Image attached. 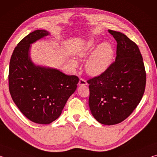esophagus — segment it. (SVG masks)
<instances>
[{"label": "esophagus", "instance_id": "1", "mask_svg": "<svg viewBox=\"0 0 157 157\" xmlns=\"http://www.w3.org/2000/svg\"><path fill=\"white\" fill-rule=\"evenodd\" d=\"M78 84L79 85V86H84V85H86L87 84V82H86V80H85L84 79L80 78V79H79V80Z\"/></svg>", "mask_w": 157, "mask_h": 157}]
</instances>
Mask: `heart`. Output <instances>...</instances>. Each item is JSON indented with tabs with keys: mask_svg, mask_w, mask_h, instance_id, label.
Returning <instances> with one entry per match:
<instances>
[{
	"mask_svg": "<svg viewBox=\"0 0 157 157\" xmlns=\"http://www.w3.org/2000/svg\"><path fill=\"white\" fill-rule=\"evenodd\" d=\"M94 51V52L86 61L85 68L89 75H98L109 67L112 63L114 52L109 44L104 43L98 46L96 42L91 39L79 50L77 55L79 57H86ZM71 63L74 66L77 65L75 61L73 60L71 61Z\"/></svg>",
	"mask_w": 157,
	"mask_h": 157,
	"instance_id": "obj_1",
	"label": "heart"
}]
</instances>
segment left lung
<instances>
[{"mask_svg":"<svg viewBox=\"0 0 157 157\" xmlns=\"http://www.w3.org/2000/svg\"><path fill=\"white\" fill-rule=\"evenodd\" d=\"M117 42L116 60L104 73L87 80L92 115L103 124H116L131 115L141 100L146 84L143 57L136 43L109 30Z\"/></svg>","mask_w":157,"mask_h":157,"instance_id":"left-lung-1","label":"left lung"}]
</instances>
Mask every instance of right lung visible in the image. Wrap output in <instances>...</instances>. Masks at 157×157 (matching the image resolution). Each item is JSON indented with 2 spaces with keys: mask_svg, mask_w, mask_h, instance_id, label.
Instances as JSON below:
<instances>
[{
  "mask_svg": "<svg viewBox=\"0 0 157 157\" xmlns=\"http://www.w3.org/2000/svg\"><path fill=\"white\" fill-rule=\"evenodd\" d=\"M49 33L37 30L25 36L13 51L10 62L9 90L18 109L29 120L50 124L62 113L79 78L59 71L36 66L29 57L30 44Z\"/></svg>",
  "mask_w": 157,
  "mask_h": 157,
  "instance_id": "obj_1",
  "label": "right lung"
}]
</instances>
